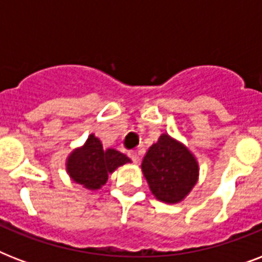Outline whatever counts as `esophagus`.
<instances>
[{
  "mask_svg": "<svg viewBox=\"0 0 262 262\" xmlns=\"http://www.w3.org/2000/svg\"><path fill=\"white\" fill-rule=\"evenodd\" d=\"M127 155H129V158H130V159L133 160L135 163H139L140 162V156H139V154H137V151H130L129 154H127Z\"/></svg>",
  "mask_w": 262,
  "mask_h": 262,
  "instance_id": "1",
  "label": "esophagus"
}]
</instances>
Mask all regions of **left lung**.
I'll return each instance as SVG.
<instances>
[{
  "label": "left lung",
  "instance_id": "obj_1",
  "mask_svg": "<svg viewBox=\"0 0 262 262\" xmlns=\"http://www.w3.org/2000/svg\"><path fill=\"white\" fill-rule=\"evenodd\" d=\"M152 194L166 204L181 203L199 179V163L189 149L163 133L141 163Z\"/></svg>",
  "mask_w": 262,
  "mask_h": 262
}]
</instances>
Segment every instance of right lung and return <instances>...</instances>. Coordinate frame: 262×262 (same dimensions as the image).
I'll return each instance as SVG.
<instances>
[{
	"mask_svg": "<svg viewBox=\"0 0 262 262\" xmlns=\"http://www.w3.org/2000/svg\"><path fill=\"white\" fill-rule=\"evenodd\" d=\"M130 159L114 148L103 149L100 140L90 135L83 147L76 148L67 160V171L73 181L85 189L98 190L107 182L108 174Z\"/></svg>",
	"mask_w": 262,
	"mask_h": 262,
	"instance_id": "right-lung-1",
	"label": "right lung"
}]
</instances>
